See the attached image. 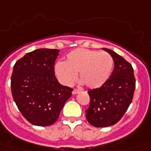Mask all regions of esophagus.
<instances>
[{
  "label": "esophagus",
  "mask_w": 151,
  "mask_h": 151,
  "mask_svg": "<svg viewBox=\"0 0 151 151\" xmlns=\"http://www.w3.org/2000/svg\"><path fill=\"white\" fill-rule=\"evenodd\" d=\"M80 91H81V90H79V89H76V88H74V89H73V91H72V93L73 94V95H75V94L79 93Z\"/></svg>",
  "instance_id": "1"
}]
</instances>
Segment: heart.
Segmentation results:
<instances>
[{
  "label": "heart",
  "instance_id": "obj_1",
  "mask_svg": "<svg viewBox=\"0 0 151 151\" xmlns=\"http://www.w3.org/2000/svg\"><path fill=\"white\" fill-rule=\"evenodd\" d=\"M114 68V59L107 52L78 48L67 55L65 63L55 65V73L65 86H72L77 80L94 89L107 81Z\"/></svg>",
  "mask_w": 151,
  "mask_h": 151
}]
</instances>
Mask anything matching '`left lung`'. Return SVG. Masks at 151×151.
I'll list each match as a JSON object with an SVG mask.
<instances>
[{
    "mask_svg": "<svg viewBox=\"0 0 151 151\" xmlns=\"http://www.w3.org/2000/svg\"><path fill=\"white\" fill-rule=\"evenodd\" d=\"M114 61L110 78L100 87L88 91L90 105L86 110L88 123L96 127H109L119 121L132 103L136 78L133 68L110 49L103 48Z\"/></svg>",
    "mask_w": 151,
    "mask_h": 151,
    "instance_id": "left-lung-1",
    "label": "left lung"
}]
</instances>
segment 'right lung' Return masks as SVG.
Segmentation results:
<instances>
[{
	"label": "right lung",
	"mask_w": 151,
	"mask_h": 151,
	"mask_svg": "<svg viewBox=\"0 0 151 151\" xmlns=\"http://www.w3.org/2000/svg\"><path fill=\"white\" fill-rule=\"evenodd\" d=\"M57 49H37L16 61L11 75V93L28 122L46 127L56 122L73 88L63 86L55 75Z\"/></svg>",
	"instance_id": "add662e5"
}]
</instances>
